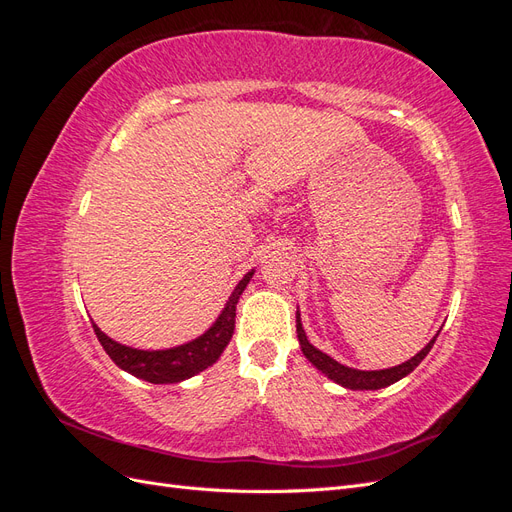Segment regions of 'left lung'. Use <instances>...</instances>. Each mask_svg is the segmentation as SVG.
Masks as SVG:
<instances>
[{
  "label": "left lung",
  "instance_id": "left-lung-1",
  "mask_svg": "<svg viewBox=\"0 0 512 512\" xmlns=\"http://www.w3.org/2000/svg\"><path fill=\"white\" fill-rule=\"evenodd\" d=\"M438 333L429 339V344L421 352H416L406 363L395 365V367H386V369H354V367H348L344 363L335 361L333 356L318 350L312 342H309L305 335V329H303L299 307H297V337H299V346L305 354V359L312 363L318 371H322V374L329 380H333L335 384H342L344 389H350V391H378V389H384V386L395 384L401 378H406L429 354L433 344H436Z\"/></svg>",
  "mask_w": 512,
  "mask_h": 512
}]
</instances>
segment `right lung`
I'll return each mask as SVG.
<instances>
[{"label":"right lung","instance_id":"1","mask_svg":"<svg viewBox=\"0 0 512 512\" xmlns=\"http://www.w3.org/2000/svg\"><path fill=\"white\" fill-rule=\"evenodd\" d=\"M254 273L256 269H250L241 277L235 290L230 292V297L222 307L220 316L215 318L211 327L185 344H179L173 348H160V350H145V348H134L128 344L115 342V339L108 337L96 322H94V331L106 354L113 359V363L119 369L128 371V374H132L134 378H141L151 384L183 382L200 374V371H205L207 367H211L226 350L232 331H235L239 297L243 294L245 286L250 284Z\"/></svg>","mask_w":512,"mask_h":512}]
</instances>
